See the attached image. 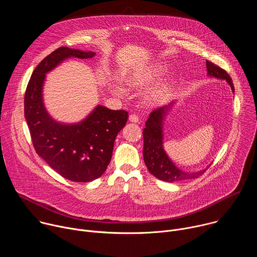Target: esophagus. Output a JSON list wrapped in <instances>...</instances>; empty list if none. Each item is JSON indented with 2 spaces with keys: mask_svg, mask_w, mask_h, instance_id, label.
Wrapping results in <instances>:
<instances>
[{
  "mask_svg": "<svg viewBox=\"0 0 257 257\" xmlns=\"http://www.w3.org/2000/svg\"><path fill=\"white\" fill-rule=\"evenodd\" d=\"M129 121H130V122H132V123H138L139 118H138V116H136V115L132 114V115H130V116H129Z\"/></svg>",
  "mask_w": 257,
  "mask_h": 257,
  "instance_id": "esophagus-1",
  "label": "esophagus"
}]
</instances>
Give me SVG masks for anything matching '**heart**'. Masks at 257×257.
<instances>
[{"label":"heart","instance_id":"obj_1","mask_svg":"<svg viewBox=\"0 0 257 257\" xmlns=\"http://www.w3.org/2000/svg\"><path fill=\"white\" fill-rule=\"evenodd\" d=\"M165 71H166V68L163 67V66H160V67H157V68H155V69H153L149 72L141 73V74H139V75H134L133 77L130 78L129 82L132 86H134L136 88L149 86V85L155 83L156 81L160 80L163 77V75L165 74ZM170 88H171V84L169 82L162 84L157 90H155L151 94L150 99L152 101L161 100L162 98H164L167 95ZM116 91H118L119 93H122L121 88H118Z\"/></svg>","mask_w":257,"mask_h":257}]
</instances>
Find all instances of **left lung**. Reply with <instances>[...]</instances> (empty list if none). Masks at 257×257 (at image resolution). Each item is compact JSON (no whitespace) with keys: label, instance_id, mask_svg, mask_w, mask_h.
Instances as JSON below:
<instances>
[{"label":"left lung","instance_id":"1","mask_svg":"<svg viewBox=\"0 0 257 257\" xmlns=\"http://www.w3.org/2000/svg\"><path fill=\"white\" fill-rule=\"evenodd\" d=\"M206 70L208 76L226 80L234 92L232 78L224 69L206 61ZM174 104L175 101H171L167 105L153 111L143 129V159L145 166L155 177L169 183L198 178L210 166L197 172H185L173 163L164 150V122Z\"/></svg>","mask_w":257,"mask_h":257}]
</instances>
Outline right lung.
Wrapping results in <instances>:
<instances>
[{
  "instance_id": "add662e5",
  "label": "right lung",
  "mask_w": 257,
  "mask_h": 257,
  "mask_svg": "<svg viewBox=\"0 0 257 257\" xmlns=\"http://www.w3.org/2000/svg\"><path fill=\"white\" fill-rule=\"evenodd\" d=\"M94 55L67 47L57 49L34 69L24 96V116L36 154L62 177L74 182H91L104 173L128 113L97 104L80 122L61 123L48 113L43 88L47 73L65 60L88 59Z\"/></svg>"
}]
</instances>
